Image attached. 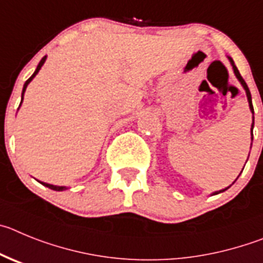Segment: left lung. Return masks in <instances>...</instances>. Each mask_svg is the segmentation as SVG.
Instances as JSON below:
<instances>
[{
  "label": "left lung",
  "mask_w": 263,
  "mask_h": 263,
  "mask_svg": "<svg viewBox=\"0 0 263 263\" xmlns=\"http://www.w3.org/2000/svg\"><path fill=\"white\" fill-rule=\"evenodd\" d=\"M228 59H229V61H231V65H232V68H233V72H235L236 77H237V80H238V81H240V84L242 85V87H243V89H245V91H247L248 102H249V107H250V111H252L253 114H254V110H253V105H252V94H250L249 87H248L247 82L243 81V79H242V77H241L240 72H238L237 67H236V65H235V63H233V60H232V58H229V56H228ZM253 127H254V117H253V123H252V135H253ZM237 178H238V177H237ZM227 189H228V187H227ZM227 189H224V190L216 191V193H214V195H216V194H219V193H223V191H226Z\"/></svg>",
  "instance_id": "8db88e82"
}]
</instances>
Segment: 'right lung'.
<instances>
[{"instance_id":"add662e5","label":"right lung","mask_w":263,"mask_h":263,"mask_svg":"<svg viewBox=\"0 0 263 263\" xmlns=\"http://www.w3.org/2000/svg\"><path fill=\"white\" fill-rule=\"evenodd\" d=\"M44 61H46V56H44V58L42 59V60H40V63L37 64V67H36V69H35L34 74H32L31 77H30V79H28L27 81L25 82V85H23V90H22V101H23V94H25V91H26V87H27V85L30 84V82H31V80L34 79L35 76L37 74V72H39V70H40V68L43 67ZM22 101H21V103H22ZM20 106H21V105H20ZM40 183H42V184H44V186H46V187H48V189H52V190H55V191H63V190H67V187H65V186H53V184L44 183V182H40Z\"/></svg>"}]
</instances>
